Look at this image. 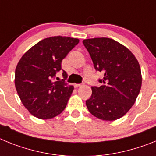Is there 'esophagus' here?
<instances>
[{
	"instance_id": "obj_1",
	"label": "esophagus",
	"mask_w": 156,
	"mask_h": 156,
	"mask_svg": "<svg viewBox=\"0 0 156 156\" xmlns=\"http://www.w3.org/2000/svg\"><path fill=\"white\" fill-rule=\"evenodd\" d=\"M81 86H82V84H74V87L78 88V87H81Z\"/></svg>"
}]
</instances>
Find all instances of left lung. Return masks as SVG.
<instances>
[{"label": "left lung", "mask_w": 156, "mask_h": 156, "mask_svg": "<svg viewBox=\"0 0 156 156\" xmlns=\"http://www.w3.org/2000/svg\"><path fill=\"white\" fill-rule=\"evenodd\" d=\"M83 44L93 66L104 74L100 87L92 86L86 102L95 117L105 121L120 119L134 104L141 88L140 67L134 55L122 44L108 37L86 39Z\"/></svg>", "instance_id": "obj_1"}]
</instances>
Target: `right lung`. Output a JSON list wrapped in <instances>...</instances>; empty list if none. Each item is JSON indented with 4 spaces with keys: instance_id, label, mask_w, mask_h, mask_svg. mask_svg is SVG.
<instances>
[{
    "instance_id": "1",
    "label": "right lung",
    "mask_w": 156,
    "mask_h": 156,
    "mask_svg": "<svg viewBox=\"0 0 156 156\" xmlns=\"http://www.w3.org/2000/svg\"><path fill=\"white\" fill-rule=\"evenodd\" d=\"M78 42V38L73 37H47L21 57L16 68L15 85L22 103L31 115L49 119L65 109L74 86L65 82L67 74L64 70L61 81L53 82L52 78L62 69V60Z\"/></svg>"
}]
</instances>
